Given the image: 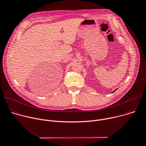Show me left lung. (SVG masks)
Instances as JSON below:
<instances>
[{
    "mask_svg": "<svg viewBox=\"0 0 146 146\" xmlns=\"http://www.w3.org/2000/svg\"><path fill=\"white\" fill-rule=\"evenodd\" d=\"M115 90H114V91H113V92H115Z\"/></svg>",
    "mask_w": 146,
    "mask_h": 146,
    "instance_id": "8db88e82",
    "label": "left lung"
}]
</instances>
